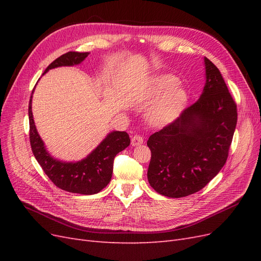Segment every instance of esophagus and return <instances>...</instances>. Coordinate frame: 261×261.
<instances>
[{
	"label": "esophagus",
	"mask_w": 261,
	"mask_h": 261,
	"mask_svg": "<svg viewBox=\"0 0 261 261\" xmlns=\"http://www.w3.org/2000/svg\"><path fill=\"white\" fill-rule=\"evenodd\" d=\"M144 143V137L141 135H138V134H136V135H134L132 137V145L133 146H138V145H141Z\"/></svg>",
	"instance_id": "esophagus-1"
}]
</instances>
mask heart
<instances>
[{
	"instance_id": "heart-1",
	"label": "heart",
	"mask_w": 261,
	"mask_h": 261,
	"mask_svg": "<svg viewBox=\"0 0 261 261\" xmlns=\"http://www.w3.org/2000/svg\"><path fill=\"white\" fill-rule=\"evenodd\" d=\"M177 78L171 75H162L155 78L151 89L152 97L163 96L156 102L150 120L155 124H165L174 120L183 110L186 102L185 91L176 87Z\"/></svg>"
}]
</instances>
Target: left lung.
Masks as SVG:
<instances>
[{"mask_svg":"<svg viewBox=\"0 0 261 261\" xmlns=\"http://www.w3.org/2000/svg\"><path fill=\"white\" fill-rule=\"evenodd\" d=\"M206 86L179 117L149 137V184L180 198L199 192L223 168L232 144L238 108L220 70L204 58Z\"/></svg>","mask_w":261,"mask_h":261,"instance_id":"obj_1","label":"left lung"}]
</instances>
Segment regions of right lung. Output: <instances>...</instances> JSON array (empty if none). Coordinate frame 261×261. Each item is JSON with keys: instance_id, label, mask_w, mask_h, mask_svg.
I'll list each match as a JSON object with an SVG mask.
<instances>
[{"instance_id": "1", "label": "right lung", "mask_w": 261, "mask_h": 261, "mask_svg": "<svg viewBox=\"0 0 261 261\" xmlns=\"http://www.w3.org/2000/svg\"><path fill=\"white\" fill-rule=\"evenodd\" d=\"M88 54L89 52H67L54 60L46 67L44 73L54 67L80 64L88 57ZM31 97L28 108L30 146L43 172L55 186L63 191L82 195H93L102 191L111 180L115 155L130 144L128 134L126 132H112L109 134L86 159L80 162L66 163L58 161L46 152L36 129L31 112Z\"/></svg>"}]
</instances>
